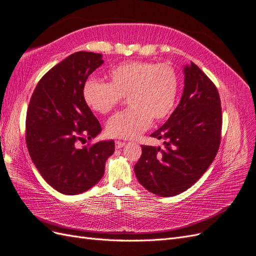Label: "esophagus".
Here are the masks:
<instances>
[{"label":"esophagus","instance_id":"34e87169","mask_svg":"<svg viewBox=\"0 0 256 256\" xmlns=\"http://www.w3.org/2000/svg\"><path fill=\"white\" fill-rule=\"evenodd\" d=\"M124 144H126V143H124V141H116V142H115V148H122Z\"/></svg>","mask_w":256,"mask_h":256}]
</instances>
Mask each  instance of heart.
Listing matches in <instances>:
<instances>
[{"label":"heart","instance_id":"1","mask_svg":"<svg viewBox=\"0 0 256 256\" xmlns=\"http://www.w3.org/2000/svg\"><path fill=\"white\" fill-rule=\"evenodd\" d=\"M108 78L110 84L86 79L82 96L98 114H108L127 96L130 106L108 122L106 132L113 138H136L146 132L152 120H166L175 106L178 78L170 65L127 62L113 68Z\"/></svg>","mask_w":256,"mask_h":256}]
</instances>
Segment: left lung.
<instances>
[{
  "mask_svg": "<svg viewBox=\"0 0 256 256\" xmlns=\"http://www.w3.org/2000/svg\"><path fill=\"white\" fill-rule=\"evenodd\" d=\"M182 100L167 122L151 136L164 148L142 146L134 165L139 182L160 196H174L194 184L213 163L220 144V93L194 63L184 68Z\"/></svg>",
  "mask_w": 256,
  "mask_h": 256,
  "instance_id": "obj_1",
  "label": "left lung"
}]
</instances>
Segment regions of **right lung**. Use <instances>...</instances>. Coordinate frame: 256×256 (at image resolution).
I'll return each instance as SVG.
<instances>
[{
	"instance_id": "obj_1",
	"label": "right lung",
	"mask_w": 256,
	"mask_h": 256,
	"mask_svg": "<svg viewBox=\"0 0 256 256\" xmlns=\"http://www.w3.org/2000/svg\"><path fill=\"white\" fill-rule=\"evenodd\" d=\"M102 64V54L74 53L40 79L30 98L26 117L30 158L43 179L63 194H79L98 184L115 151L113 140L77 146L102 130L82 96L86 80Z\"/></svg>"
}]
</instances>
